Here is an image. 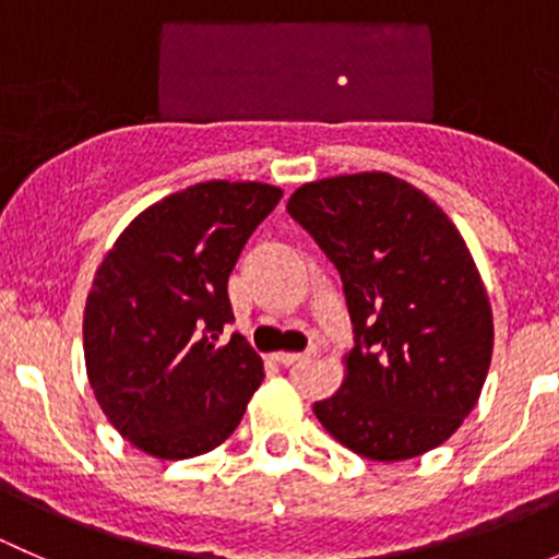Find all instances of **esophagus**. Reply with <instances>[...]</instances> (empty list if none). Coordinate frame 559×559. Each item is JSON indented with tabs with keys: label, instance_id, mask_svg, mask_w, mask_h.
I'll use <instances>...</instances> for the list:
<instances>
[{
	"label": "esophagus",
	"instance_id": "1",
	"mask_svg": "<svg viewBox=\"0 0 559 559\" xmlns=\"http://www.w3.org/2000/svg\"><path fill=\"white\" fill-rule=\"evenodd\" d=\"M316 352H319V346H311V348H308V352H302V354L278 352V354H273V359H275V362H278V365H295V362H302V359L316 357Z\"/></svg>",
	"mask_w": 559,
	"mask_h": 559
}]
</instances>
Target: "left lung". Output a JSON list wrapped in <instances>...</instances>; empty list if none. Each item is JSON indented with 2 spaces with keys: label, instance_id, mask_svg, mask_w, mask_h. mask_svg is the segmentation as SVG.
Masks as SVG:
<instances>
[{
  "label": "left lung",
  "instance_id": "left-lung-1",
  "mask_svg": "<svg viewBox=\"0 0 559 559\" xmlns=\"http://www.w3.org/2000/svg\"><path fill=\"white\" fill-rule=\"evenodd\" d=\"M289 216L337 267L357 346L313 403L354 454L397 462L441 447L478 403L492 308L452 218L416 186L357 173L300 186Z\"/></svg>",
  "mask_w": 559,
  "mask_h": 559
}]
</instances>
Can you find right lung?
Returning a JSON list of instances; mask_svg holds the SVG:
<instances>
[{
    "mask_svg": "<svg viewBox=\"0 0 559 559\" xmlns=\"http://www.w3.org/2000/svg\"><path fill=\"white\" fill-rule=\"evenodd\" d=\"M284 191L205 180L145 207L112 243L83 313L88 384L110 425L156 460L222 447L264 379L233 332L227 281Z\"/></svg>",
    "mask_w": 559,
    "mask_h": 559,
    "instance_id": "1",
    "label": "right lung"
}]
</instances>
